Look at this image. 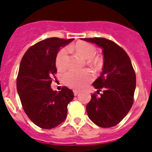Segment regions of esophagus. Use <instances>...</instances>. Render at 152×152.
Listing matches in <instances>:
<instances>
[{
    "label": "esophagus",
    "instance_id": "esophagus-1",
    "mask_svg": "<svg viewBox=\"0 0 152 152\" xmlns=\"http://www.w3.org/2000/svg\"><path fill=\"white\" fill-rule=\"evenodd\" d=\"M79 93V91H73V94H74V96H77L78 95V94Z\"/></svg>",
    "mask_w": 152,
    "mask_h": 152
}]
</instances>
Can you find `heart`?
I'll return each instance as SVG.
<instances>
[{"label": "heart", "instance_id": "obj_1", "mask_svg": "<svg viewBox=\"0 0 152 152\" xmlns=\"http://www.w3.org/2000/svg\"><path fill=\"white\" fill-rule=\"evenodd\" d=\"M73 49L88 63L96 69H98L102 65V60L99 57H94L96 54L95 47L90 43L86 42H78L73 46ZM68 50L66 48L61 49L55 59V64L58 69L66 68L67 61ZM92 79V75L88 70L85 71H69L63 76V82L66 86L75 89H80L84 87Z\"/></svg>", "mask_w": 152, "mask_h": 152}]
</instances>
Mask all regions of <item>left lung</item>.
<instances>
[{
  "instance_id": "obj_1",
  "label": "left lung",
  "mask_w": 152,
  "mask_h": 152,
  "mask_svg": "<svg viewBox=\"0 0 152 152\" xmlns=\"http://www.w3.org/2000/svg\"><path fill=\"white\" fill-rule=\"evenodd\" d=\"M102 49L103 66L100 77L93 83L100 97L93 94L86 106L89 118L97 126L112 127L125 117L134 103L136 74L125 51L106 38L82 39Z\"/></svg>"
}]
</instances>
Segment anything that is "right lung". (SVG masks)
Segmentation results:
<instances>
[{
	"mask_svg": "<svg viewBox=\"0 0 152 152\" xmlns=\"http://www.w3.org/2000/svg\"><path fill=\"white\" fill-rule=\"evenodd\" d=\"M73 39L51 37L28 49L21 61L18 77V91L28 117L42 129H52L65 120L67 105L73 100V91L63 87L60 91L51 88L57 73L55 59L61 47Z\"/></svg>",
	"mask_w": 152,
	"mask_h": 152,
	"instance_id": "add662e5",
	"label": "right lung"
}]
</instances>
